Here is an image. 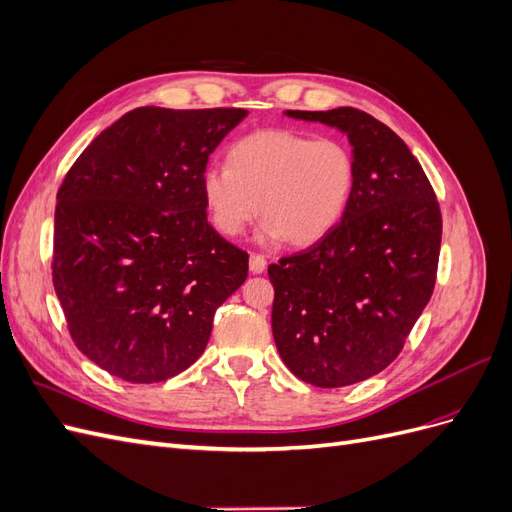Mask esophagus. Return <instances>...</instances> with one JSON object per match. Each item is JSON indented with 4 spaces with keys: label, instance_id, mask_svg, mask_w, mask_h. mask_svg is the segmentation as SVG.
I'll return each mask as SVG.
<instances>
[{
    "label": "esophagus",
    "instance_id": "esophagus-1",
    "mask_svg": "<svg viewBox=\"0 0 512 512\" xmlns=\"http://www.w3.org/2000/svg\"><path fill=\"white\" fill-rule=\"evenodd\" d=\"M265 269H267V260H265V256L252 254V256H250V271H252V273H262Z\"/></svg>",
    "mask_w": 512,
    "mask_h": 512
}]
</instances>
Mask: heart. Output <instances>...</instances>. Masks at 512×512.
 <instances>
[{
  "label": "heart",
  "instance_id": "b5f03b06",
  "mask_svg": "<svg viewBox=\"0 0 512 512\" xmlns=\"http://www.w3.org/2000/svg\"><path fill=\"white\" fill-rule=\"evenodd\" d=\"M354 183L356 162L346 143L294 130H260L228 149V166H209L200 188L222 235L239 237L260 211L267 218L262 239L309 245L342 220Z\"/></svg>",
  "mask_w": 512,
  "mask_h": 512
}]
</instances>
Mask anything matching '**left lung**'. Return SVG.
Masks as SVG:
<instances>
[{"label":"left lung","mask_w":512,"mask_h":512,"mask_svg":"<svg viewBox=\"0 0 512 512\" xmlns=\"http://www.w3.org/2000/svg\"><path fill=\"white\" fill-rule=\"evenodd\" d=\"M348 136L350 205L320 241L269 265L271 329L294 376L339 389L380 374L406 344L436 286L442 215L408 145L359 108L286 111Z\"/></svg>","instance_id":"left-lung-1"}]
</instances>
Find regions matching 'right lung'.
Instances as JSON below:
<instances>
[{
  "label": "right lung",
  "mask_w": 512,
  "mask_h": 512,
  "mask_svg": "<svg viewBox=\"0 0 512 512\" xmlns=\"http://www.w3.org/2000/svg\"><path fill=\"white\" fill-rule=\"evenodd\" d=\"M243 108L141 106L100 132L57 192L53 284L68 329L108 374L162 382L203 354L247 256L207 222L203 173Z\"/></svg>",
  "instance_id": "obj_1"
}]
</instances>
